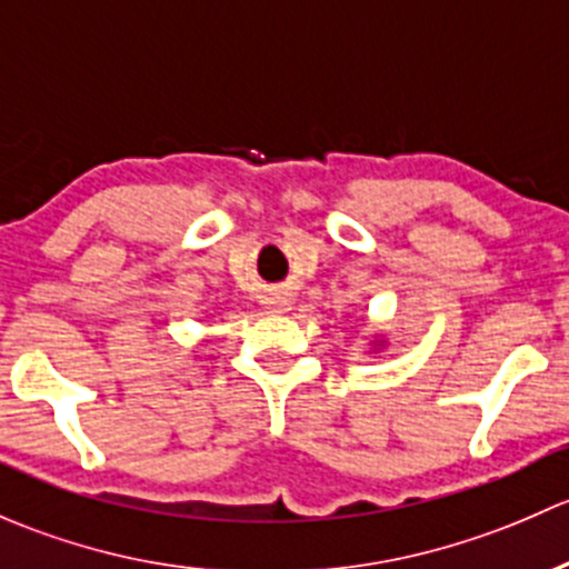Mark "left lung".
I'll return each mask as SVG.
<instances>
[{
	"label": "left lung",
	"mask_w": 569,
	"mask_h": 569,
	"mask_svg": "<svg viewBox=\"0 0 569 569\" xmlns=\"http://www.w3.org/2000/svg\"><path fill=\"white\" fill-rule=\"evenodd\" d=\"M375 348H378V339H375Z\"/></svg>",
	"instance_id": "left-lung-1"
}]
</instances>
